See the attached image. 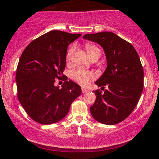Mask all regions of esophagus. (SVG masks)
<instances>
[{
	"label": "esophagus",
	"mask_w": 159,
	"mask_h": 159,
	"mask_svg": "<svg viewBox=\"0 0 159 159\" xmlns=\"http://www.w3.org/2000/svg\"><path fill=\"white\" fill-rule=\"evenodd\" d=\"M81 91H82V93H87L88 91V90L85 89V88H82V89H81Z\"/></svg>",
	"instance_id": "obj_1"
}]
</instances>
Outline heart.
I'll list each match as a JSON object with an SVG mask.
<instances>
[{"instance_id": "obj_1", "label": "heart", "mask_w": 159, "mask_h": 159, "mask_svg": "<svg viewBox=\"0 0 159 159\" xmlns=\"http://www.w3.org/2000/svg\"><path fill=\"white\" fill-rule=\"evenodd\" d=\"M86 49L90 57L97 54L101 56V51L94 45L88 43V44H86ZM73 52H74V47L70 48L66 55L67 61H71L73 56ZM71 76L75 81H77L78 84L82 85V86H85V85L88 84L90 81L93 79V78H94V74L93 72L85 71V70L83 69H80V68L71 71Z\"/></svg>"}]
</instances>
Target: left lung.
<instances>
[{
    "mask_svg": "<svg viewBox=\"0 0 159 159\" xmlns=\"http://www.w3.org/2000/svg\"><path fill=\"white\" fill-rule=\"evenodd\" d=\"M83 39L99 44L107 58V68L95 82L104 89L93 91L94 103L90 107L97 121L114 125L127 118L135 109L143 90L144 72L133 45L111 32L85 34Z\"/></svg>",
    "mask_w": 159,
    "mask_h": 159,
    "instance_id": "obj_1",
    "label": "left lung"
}]
</instances>
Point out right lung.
<instances>
[{
  "mask_svg": "<svg viewBox=\"0 0 159 159\" xmlns=\"http://www.w3.org/2000/svg\"><path fill=\"white\" fill-rule=\"evenodd\" d=\"M81 34L50 31L32 41L21 55L16 74L17 97L34 121L44 125L62 120L81 88L72 81L55 85L66 68L67 49Z\"/></svg>",
  "mask_w": 159,
  "mask_h": 159,
  "instance_id": "add662e5",
  "label": "right lung"
}]
</instances>
